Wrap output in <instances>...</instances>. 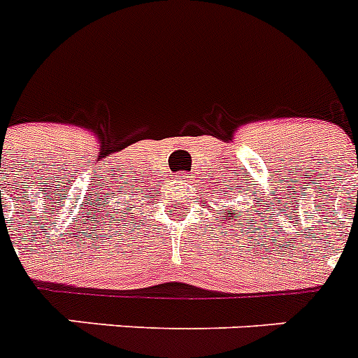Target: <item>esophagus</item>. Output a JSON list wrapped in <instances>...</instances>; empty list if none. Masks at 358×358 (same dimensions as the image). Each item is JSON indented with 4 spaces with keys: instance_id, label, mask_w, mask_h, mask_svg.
<instances>
[{
    "instance_id": "obj_1",
    "label": "esophagus",
    "mask_w": 358,
    "mask_h": 358,
    "mask_svg": "<svg viewBox=\"0 0 358 358\" xmlns=\"http://www.w3.org/2000/svg\"><path fill=\"white\" fill-rule=\"evenodd\" d=\"M176 180H178V183H183L185 182V175H178L176 176Z\"/></svg>"
}]
</instances>
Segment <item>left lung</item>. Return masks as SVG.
<instances>
[{"mask_svg": "<svg viewBox=\"0 0 358 358\" xmlns=\"http://www.w3.org/2000/svg\"><path fill=\"white\" fill-rule=\"evenodd\" d=\"M239 213H241V210H239ZM227 214H229V217H232V214H234V213H232V209H231V210H227ZM236 216H241V214L236 213Z\"/></svg>", "mask_w": 358, "mask_h": 358, "instance_id": "1", "label": "left lung"}]
</instances>
